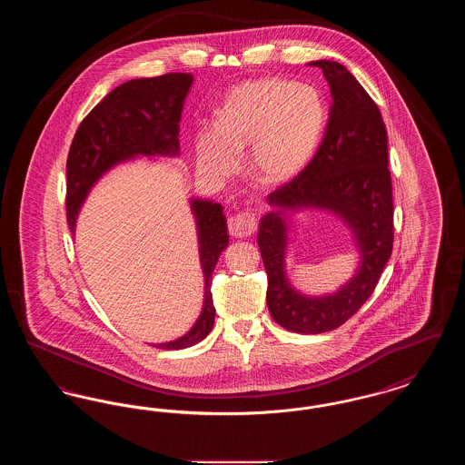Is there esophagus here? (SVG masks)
<instances>
[{"mask_svg": "<svg viewBox=\"0 0 465 465\" xmlns=\"http://www.w3.org/2000/svg\"><path fill=\"white\" fill-rule=\"evenodd\" d=\"M256 214L251 213V211H245L241 214H235L228 220V232L232 237H237V239H243V237H249L251 233H254L256 230Z\"/></svg>", "mask_w": 465, "mask_h": 465, "instance_id": "34e87169", "label": "esophagus"}]
</instances>
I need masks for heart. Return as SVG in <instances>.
Instances as JSON below:
<instances>
[{"instance_id":"b5f03b06","label":"heart","mask_w":465,"mask_h":465,"mask_svg":"<svg viewBox=\"0 0 465 465\" xmlns=\"http://www.w3.org/2000/svg\"><path fill=\"white\" fill-rule=\"evenodd\" d=\"M324 124L326 106L313 87L284 78L243 84L226 97L216 129L197 135L200 160L211 173L226 176L252 144V174L265 184H282L307 167Z\"/></svg>"}]
</instances>
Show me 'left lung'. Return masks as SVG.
I'll return each instance as SVG.
<instances>
[{"mask_svg":"<svg viewBox=\"0 0 465 465\" xmlns=\"http://www.w3.org/2000/svg\"><path fill=\"white\" fill-rule=\"evenodd\" d=\"M331 89L328 127L309 165L266 200L273 211L260 222L258 245L268 275L270 315L288 331L319 334L340 328L373 294L392 254L394 205L387 131L380 110L354 74L332 61H313ZM326 208L347 222L361 251L355 277L334 295L310 299L283 272L286 210Z\"/></svg>","mask_w":465,"mask_h":465,"instance_id":"obj_1","label":"left lung"}]
</instances>
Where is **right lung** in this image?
<instances>
[{"mask_svg":"<svg viewBox=\"0 0 465 465\" xmlns=\"http://www.w3.org/2000/svg\"><path fill=\"white\" fill-rule=\"evenodd\" d=\"M193 84L188 73H167L155 78H135L110 94L90 111L73 137L67 155L66 211L69 230L74 233L78 211L94 183L113 165L134 156H176L179 120L186 94ZM199 228L200 263L205 277L203 309L195 326L174 341L155 345L179 351L202 341L214 326L213 272L228 245L226 218L222 203L192 200Z\"/></svg>","mask_w":465,"mask_h":465,"instance_id":"obj_1","label":"right lung"}]
</instances>
